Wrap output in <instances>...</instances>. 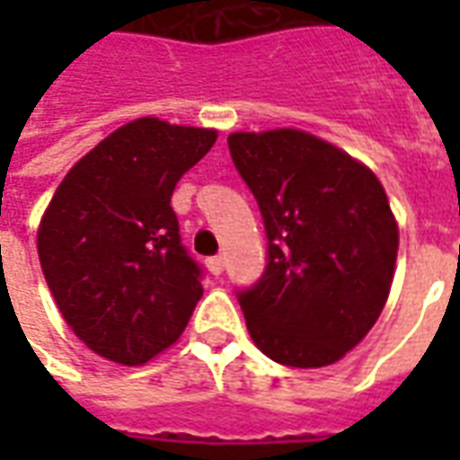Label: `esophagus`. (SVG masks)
<instances>
[{
  "label": "esophagus",
  "instance_id": "obj_1",
  "mask_svg": "<svg viewBox=\"0 0 460 460\" xmlns=\"http://www.w3.org/2000/svg\"><path fill=\"white\" fill-rule=\"evenodd\" d=\"M207 269H209L211 276H221V270H224V259H221V256H211V259H207Z\"/></svg>",
  "mask_w": 460,
  "mask_h": 460
}]
</instances>
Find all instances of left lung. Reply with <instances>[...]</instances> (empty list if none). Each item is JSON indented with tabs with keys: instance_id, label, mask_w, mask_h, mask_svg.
Listing matches in <instances>:
<instances>
[{
	"instance_id": "left-lung-1",
	"label": "left lung",
	"mask_w": 460,
	"mask_h": 460,
	"mask_svg": "<svg viewBox=\"0 0 460 460\" xmlns=\"http://www.w3.org/2000/svg\"><path fill=\"white\" fill-rule=\"evenodd\" d=\"M229 150L269 236L266 273L239 296L251 340L280 365H335L367 338L394 280L399 226L385 187L296 128L231 132Z\"/></svg>"
}]
</instances>
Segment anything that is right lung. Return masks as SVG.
<instances>
[{"label": "right lung", "mask_w": 460, "mask_h": 460, "mask_svg": "<svg viewBox=\"0 0 460 460\" xmlns=\"http://www.w3.org/2000/svg\"><path fill=\"white\" fill-rule=\"evenodd\" d=\"M214 142V128L125 122L68 170L39 221L36 251L66 325L115 365L174 345L204 293L170 201Z\"/></svg>", "instance_id": "1"}]
</instances>
